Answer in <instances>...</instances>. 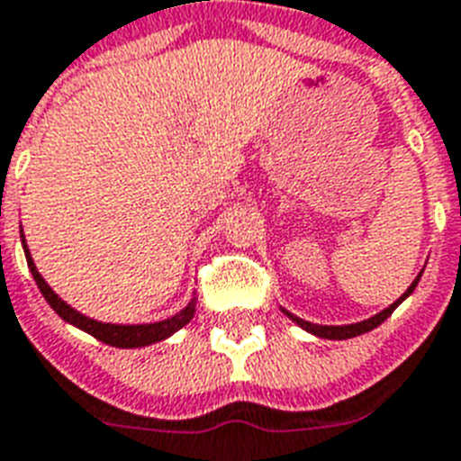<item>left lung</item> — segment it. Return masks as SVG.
Listing matches in <instances>:
<instances>
[{"label":"left lung","mask_w":461,"mask_h":461,"mask_svg":"<svg viewBox=\"0 0 461 461\" xmlns=\"http://www.w3.org/2000/svg\"><path fill=\"white\" fill-rule=\"evenodd\" d=\"M418 280H420V273H418L416 280H413V283H411V285H409V290H406V293H403L402 297H399V300L394 302V304H389V307L382 309V312H379V314L370 316V319H365V321H357V324H346V326H321V324H312V321H304V319H300V316L290 314V312H287V309H283V312H285V314L290 316V319H293L294 324L302 326V329H304V331L314 333V336H319V339H329V340H346V339H356V336H360V333H367V331H372V329H377V326L382 324V321H384V319H389V316H392V312H394V309L399 307V304H402V302L406 300V297H409L411 293H413V290H416Z\"/></svg>","instance_id":"8db88e82"}]
</instances>
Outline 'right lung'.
I'll list each match as a JSON object with an SVG mask.
<instances>
[{
	"label": "right lung",
	"mask_w": 461,
	"mask_h": 461,
	"mask_svg": "<svg viewBox=\"0 0 461 461\" xmlns=\"http://www.w3.org/2000/svg\"><path fill=\"white\" fill-rule=\"evenodd\" d=\"M21 244H23V254H26L28 268H31V273H33L35 285L41 287V293H43V297L48 300V304H50V307L55 309L62 319H65V321H69V324L77 326V329H82V331L91 333V336L101 340V343H108V346H115V348L152 346V343H157V340L168 339L171 333H176L178 329H184V326L193 319V314H195V297H193V300L188 302L178 314H174L171 319H164V321H154V324H104V321L89 319V316L79 314L77 309H72L67 302H62L58 294L52 293V287L45 283L43 276H41L38 268H35V263L33 258H31V251H28L23 234H21Z\"/></svg>",
	"instance_id": "right-lung-1"
}]
</instances>
